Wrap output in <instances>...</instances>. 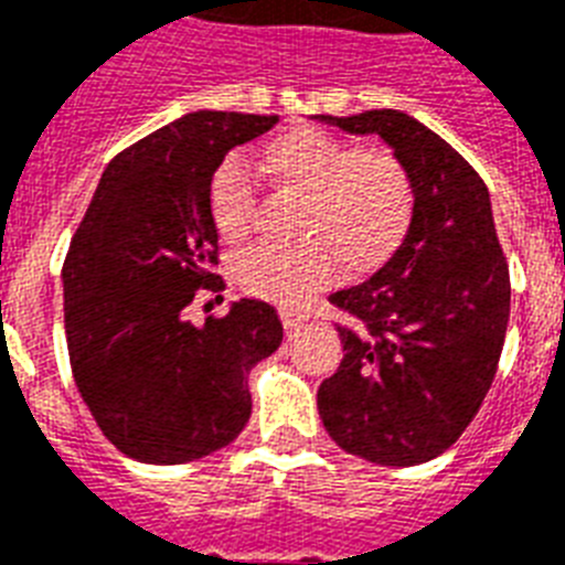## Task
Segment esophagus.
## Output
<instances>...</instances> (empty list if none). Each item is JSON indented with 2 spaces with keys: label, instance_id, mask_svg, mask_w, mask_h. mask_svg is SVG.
I'll use <instances>...</instances> for the list:
<instances>
[{
  "label": "esophagus",
  "instance_id": "obj_1",
  "mask_svg": "<svg viewBox=\"0 0 565 565\" xmlns=\"http://www.w3.org/2000/svg\"><path fill=\"white\" fill-rule=\"evenodd\" d=\"M278 313H281V322H284V328H287V331H299L301 326H305V319H308V313H305V310H299V308H292V305H281V310H278Z\"/></svg>",
  "mask_w": 565,
  "mask_h": 565
}]
</instances>
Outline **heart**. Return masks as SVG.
Returning <instances> with one entry per match:
<instances>
[{"label": "heart", "instance_id": "heart-1", "mask_svg": "<svg viewBox=\"0 0 565 565\" xmlns=\"http://www.w3.org/2000/svg\"><path fill=\"white\" fill-rule=\"evenodd\" d=\"M257 163L278 190L301 195L296 246H255L237 257L239 287L257 299L305 305L345 275H370L404 243L413 220V181L384 152L301 126L273 137ZM207 216L225 243H243L255 225V190L243 163L228 158L207 184Z\"/></svg>", "mask_w": 565, "mask_h": 565}]
</instances>
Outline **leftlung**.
I'll use <instances>...</instances> for the list:
<instances>
[{
  "instance_id": "1",
  "label": "left lung",
  "mask_w": 565,
  "mask_h": 565,
  "mask_svg": "<svg viewBox=\"0 0 565 565\" xmlns=\"http://www.w3.org/2000/svg\"><path fill=\"white\" fill-rule=\"evenodd\" d=\"M317 119L377 135L413 181V220L370 281L337 290L340 370L319 384L337 446L377 466L428 463L455 446L499 370L510 273L490 190L439 135L402 110Z\"/></svg>"
}]
</instances>
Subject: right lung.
Here are the masks:
<instances>
[{"label": "right lung", "mask_w": 565, "mask_h": 565, "mask_svg": "<svg viewBox=\"0 0 565 565\" xmlns=\"http://www.w3.org/2000/svg\"><path fill=\"white\" fill-rule=\"evenodd\" d=\"M278 117L195 110L158 128L102 172L64 260L70 366L102 434L140 463L220 451L252 416L246 375L281 345L273 305L239 299L204 326L184 319L225 281L207 184L225 154Z\"/></svg>", "instance_id": "right-lung-1"}]
</instances>
